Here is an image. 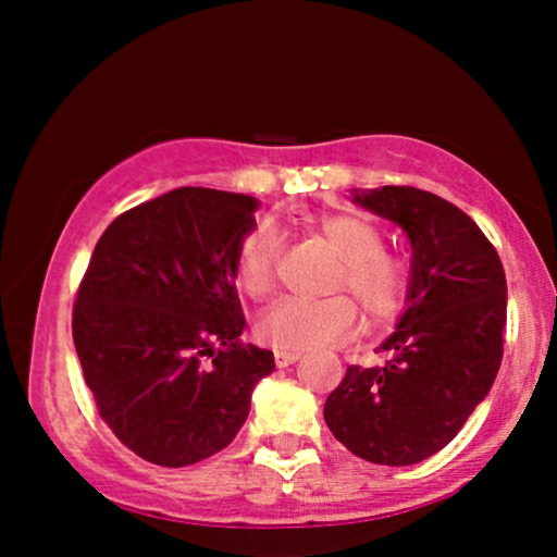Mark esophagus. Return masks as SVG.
<instances>
[{"label":"esophagus","instance_id":"1","mask_svg":"<svg viewBox=\"0 0 557 557\" xmlns=\"http://www.w3.org/2000/svg\"><path fill=\"white\" fill-rule=\"evenodd\" d=\"M300 359V350H274V363L277 367H290Z\"/></svg>","mask_w":557,"mask_h":557}]
</instances>
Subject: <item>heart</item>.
<instances>
[{
  "label": "heart",
  "instance_id": "1",
  "mask_svg": "<svg viewBox=\"0 0 557 557\" xmlns=\"http://www.w3.org/2000/svg\"><path fill=\"white\" fill-rule=\"evenodd\" d=\"M319 235L343 259L335 287H348L374 322L393 319L403 309L411 283V267L398 253L385 251V233L361 214H330L317 222ZM280 259V233L272 225L253 227L240 240L235 280L251 298H264L274 287ZM359 327V311L348 296L322 300L283 298L259 319V337L274 350H309L350 337Z\"/></svg>",
  "mask_w": 557,
  "mask_h": 557
}]
</instances>
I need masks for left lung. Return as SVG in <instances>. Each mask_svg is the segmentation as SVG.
I'll return each mask as SVG.
<instances>
[{"label": "left lung", "instance_id": "1", "mask_svg": "<svg viewBox=\"0 0 557 557\" xmlns=\"http://www.w3.org/2000/svg\"><path fill=\"white\" fill-rule=\"evenodd\" d=\"M354 203L411 243L406 311L382 367H348L324 403L335 440L363 461L411 466L450 443L487 398L503 359L508 287L495 246L445 198L382 185Z\"/></svg>", "mask_w": 557, "mask_h": 557}]
</instances>
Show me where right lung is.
<instances>
[{
    "label": "right lung",
    "mask_w": 557,
    "mask_h": 557,
    "mask_svg": "<svg viewBox=\"0 0 557 557\" xmlns=\"http://www.w3.org/2000/svg\"><path fill=\"white\" fill-rule=\"evenodd\" d=\"M253 196L175 188L120 214L88 261L73 341L99 417L144 461L181 469L240 432L272 350L243 345L235 257Z\"/></svg>",
    "instance_id": "add662e5"
}]
</instances>
